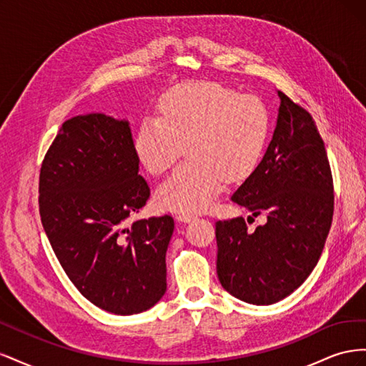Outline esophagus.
Returning <instances> with one entry per match:
<instances>
[{
    "mask_svg": "<svg viewBox=\"0 0 366 366\" xmlns=\"http://www.w3.org/2000/svg\"><path fill=\"white\" fill-rule=\"evenodd\" d=\"M195 218H197V217L192 215V214H179V215H177V219L183 221V223H189V221H192V219H195Z\"/></svg>",
    "mask_w": 366,
    "mask_h": 366,
    "instance_id": "obj_1",
    "label": "esophagus"
}]
</instances>
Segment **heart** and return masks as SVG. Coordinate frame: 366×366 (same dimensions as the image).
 I'll return each instance as SVG.
<instances>
[{
  "mask_svg": "<svg viewBox=\"0 0 366 366\" xmlns=\"http://www.w3.org/2000/svg\"><path fill=\"white\" fill-rule=\"evenodd\" d=\"M270 132V114L254 94L215 81L187 82L166 92L157 116L143 119L134 151L143 168L160 175L182 157L156 192L159 206L200 212L212 204L224 179L238 180L258 164Z\"/></svg>",
  "mask_w": 366,
  "mask_h": 366,
  "instance_id": "heart-1",
  "label": "heart"
}]
</instances>
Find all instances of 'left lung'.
Listing matches in <instances>:
<instances>
[{
    "label": "left lung",
    "instance_id": "8db88e82",
    "mask_svg": "<svg viewBox=\"0 0 366 366\" xmlns=\"http://www.w3.org/2000/svg\"><path fill=\"white\" fill-rule=\"evenodd\" d=\"M278 122L262 160L232 202L267 223L253 232L237 217L217 221V273L241 301L270 305L313 272L333 221V175L324 140L305 108L282 92ZM252 219V217H249Z\"/></svg>",
    "mask_w": 366,
    "mask_h": 366
}]
</instances>
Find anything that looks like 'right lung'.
Instances as JSON below:
<instances>
[{
    "label": "right lung",
    "instance_id": "add662e5",
    "mask_svg": "<svg viewBox=\"0 0 366 366\" xmlns=\"http://www.w3.org/2000/svg\"><path fill=\"white\" fill-rule=\"evenodd\" d=\"M149 195L127 120L86 114L64 122L41 164L39 215L64 272L105 312L142 313L166 292L174 218L128 226Z\"/></svg>",
    "mask_w": 366,
    "mask_h": 366
}]
</instances>
